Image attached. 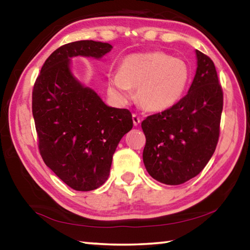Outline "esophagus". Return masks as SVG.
Listing matches in <instances>:
<instances>
[{"mask_svg": "<svg viewBox=\"0 0 250 250\" xmlns=\"http://www.w3.org/2000/svg\"><path fill=\"white\" fill-rule=\"evenodd\" d=\"M132 120H133V125L135 126L139 125V124H140V122H141L140 117H139L138 115H135V113H133V115H132Z\"/></svg>", "mask_w": 250, "mask_h": 250, "instance_id": "obj_1", "label": "esophagus"}]
</instances>
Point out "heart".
<instances>
[{
	"label": "heart",
	"mask_w": 250,
	"mask_h": 250,
	"mask_svg": "<svg viewBox=\"0 0 250 250\" xmlns=\"http://www.w3.org/2000/svg\"><path fill=\"white\" fill-rule=\"evenodd\" d=\"M189 77L184 61L153 52L125 58L119 71L108 74L107 86L110 96L119 103H128L132 98V89H137L135 97L143 109L163 111L181 99Z\"/></svg>",
	"instance_id": "heart-1"
}]
</instances>
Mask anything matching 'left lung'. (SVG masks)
Listing matches in <instances>:
<instances>
[{
    "label": "left lung",
    "mask_w": 250,
    "mask_h": 250,
    "mask_svg": "<svg viewBox=\"0 0 250 250\" xmlns=\"http://www.w3.org/2000/svg\"><path fill=\"white\" fill-rule=\"evenodd\" d=\"M197 69L188 95L141 126L146 142L143 162L154 180L180 185L201 173L216 149L223 111V89L216 68L196 50Z\"/></svg>",
    "instance_id": "8db88e82"
}]
</instances>
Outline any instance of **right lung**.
<instances>
[{
    "label": "right lung",
    "mask_w": 250,
    "mask_h": 250,
    "mask_svg": "<svg viewBox=\"0 0 250 250\" xmlns=\"http://www.w3.org/2000/svg\"><path fill=\"white\" fill-rule=\"evenodd\" d=\"M111 48L94 41L62 45L46 59L33 87L40 153L46 166L76 191H92L107 181L118 143L133 125L128 109L108 107L69 69L70 57L100 58Z\"/></svg>",
    "instance_id": "obj_1"
}]
</instances>
